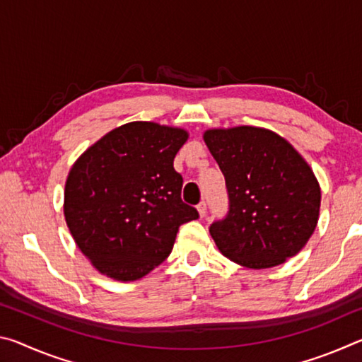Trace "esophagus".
<instances>
[{
	"instance_id": "esophagus-1",
	"label": "esophagus",
	"mask_w": 362,
	"mask_h": 362,
	"mask_svg": "<svg viewBox=\"0 0 362 362\" xmlns=\"http://www.w3.org/2000/svg\"><path fill=\"white\" fill-rule=\"evenodd\" d=\"M196 209H198V212H199V217H204L206 212H207V207H206L204 201H201V203L196 206Z\"/></svg>"
}]
</instances>
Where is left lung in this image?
Instances as JSON below:
<instances>
[{
  "label": "left lung",
  "mask_w": 362,
  "mask_h": 362,
  "mask_svg": "<svg viewBox=\"0 0 362 362\" xmlns=\"http://www.w3.org/2000/svg\"><path fill=\"white\" fill-rule=\"evenodd\" d=\"M203 139L228 189V214L209 228L220 252L252 269L297 255L320 218L321 188L308 163L263 127L207 129Z\"/></svg>",
  "instance_id": "1"
}]
</instances>
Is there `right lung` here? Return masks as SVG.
Instances as JSON below:
<instances>
[{
    "instance_id": "right-lung-1",
    "label": "right lung",
    "mask_w": 362,
    "mask_h": 362,
    "mask_svg": "<svg viewBox=\"0 0 362 362\" xmlns=\"http://www.w3.org/2000/svg\"><path fill=\"white\" fill-rule=\"evenodd\" d=\"M180 127L134 121L90 145L65 182L64 216L79 250L116 281H136L168 259L182 223L198 211L180 198L174 158Z\"/></svg>"
}]
</instances>
